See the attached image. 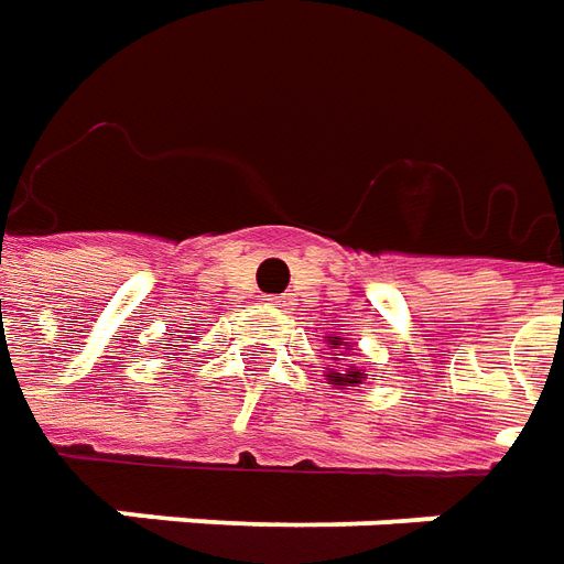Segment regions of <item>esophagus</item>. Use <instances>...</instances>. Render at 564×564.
Masks as SVG:
<instances>
[{"mask_svg": "<svg viewBox=\"0 0 564 564\" xmlns=\"http://www.w3.org/2000/svg\"><path fill=\"white\" fill-rule=\"evenodd\" d=\"M267 303L275 306V310H285V306H289V297H267Z\"/></svg>", "mask_w": 564, "mask_h": 564, "instance_id": "34e87169", "label": "esophagus"}]
</instances>
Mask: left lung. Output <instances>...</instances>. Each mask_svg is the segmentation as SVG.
I'll list each match as a JSON object with an SVG mask.
<instances>
[{
  "label": "left lung",
  "mask_w": 564,
  "mask_h": 564,
  "mask_svg": "<svg viewBox=\"0 0 564 564\" xmlns=\"http://www.w3.org/2000/svg\"><path fill=\"white\" fill-rule=\"evenodd\" d=\"M327 346H330V349H339V346H346V343H343V337H327ZM330 361L337 365L339 358H330ZM325 377L334 389H343V386H361L367 379V373L365 370H358V367H327Z\"/></svg>",
  "instance_id": "obj_1"
}]
</instances>
